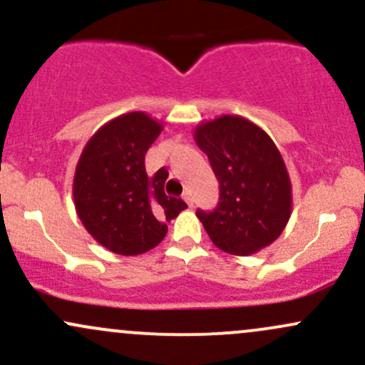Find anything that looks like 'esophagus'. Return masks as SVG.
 Segmentation results:
<instances>
[{"instance_id": "obj_1", "label": "esophagus", "mask_w": 365, "mask_h": 365, "mask_svg": "<svg viewBox=\"0 0 365 365\" xmlns=\"http://www.w3.org/2000/svg\"><path fill=\"white\" fill-rule=\"evenodd\" d=\"M182 200L187 203V207H193V196H191V193H184Z\"/></svg>"}]
</instances>
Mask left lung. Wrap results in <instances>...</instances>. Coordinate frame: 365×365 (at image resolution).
I'll use <instances>...</instances> for the list:
<instances>
[{
	"mask_svg": "<svg viewBox=\"0 0 365 365\" xmlns=\"http://www.w3.org/2000/svg\"><path fill=\"white\" fill-rule=\"evenodd\" d=\"M195 141L219 181V203L196 210L212 243L247 257L276 241L292 215V181L279 150L259 125L240 115L203 122Z\"/></svg>",
	"mask_w": 365,
	"mask_h": 365,
	"instance_id": "left-lung-1",
	"label": "left lung"
}]
</instances>
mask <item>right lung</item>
Wrapping results in <instances>:
<instances>
[{"instance_id":"obj_1","label":"right lung","mask_w":365,"mask_h":365,"mask_svg":"<svg viewBox=\"0 0 365 365\" xmlns=\"http://www.w3.org/2000/svg\"><path fill=\"white\" fill-rule=\"evenodd\" d=\"M162 133L145 112L120 115L98 129L81 153L73 202L81 222L100 245L118 255H139L167 235V224L187 208L167 196L169 172L146 174L145 155Z\"/></svg>"}]
</instances>
